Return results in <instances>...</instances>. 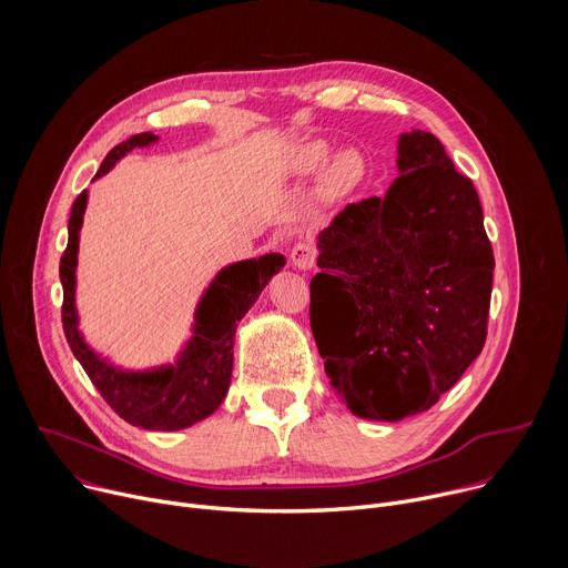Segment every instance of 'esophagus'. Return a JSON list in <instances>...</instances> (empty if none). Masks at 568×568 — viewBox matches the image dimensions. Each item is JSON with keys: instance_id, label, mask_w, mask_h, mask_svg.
I'll return each mask as SVG.
<instances>
[{"instance_id": "esophagus-1", "label": "esophagus", "mask_w": 568, "mask_h": 568, "mask_svg": "<svg viewBox=\"0 0 568 568\" xmlns=\"http://www.w3.org/2000/svg\"><path fill=\"white\" fill-rule=\"evenodd\" d=\"M314 261H316V252H314V245L307 240L303 242H296V245L292 247L290 252V263L301 270V272H307L314 267Z\"/></svg>"}]
</instances>
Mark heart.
<instances>
[{"instance_id":"b5f03b06","label":"heart","mask_w":568,"mask_h":568,"mask_svg":"<svg viewBox=\"0 0 568 568\" xmlns=\"http://www.w3.org/2000/svg\"><path fill=\"white\" fill-rule=\"evenodd\" d=\"M331 152H333L331 143L323 139L298 141L285 152V159H283L285 173L290 178H310L325 164ZM328 161L329 164L321 173L323 197L344 200L364 184L368 173V159L359 148L346 145L337 150Z\"/></svg>"}]
</instances>
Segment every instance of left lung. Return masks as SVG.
Segmentation results:
<instances>
[{
	"label": "left lung",
	"mask_w": 568,
	"mask_h": 568,
	"mask_svg": "<svg viewBox=\"0 0 568 568\" xmlns=\"http://www.w3.org/2000/svg\"><path fill=\"white\" fill-rule=\"evenodd\" d=\"M397 175L318 233L310 283L331 386L384 423L434 407L480 355L495 272L474 184L432 132L399 134Z\"/></svg>",
	"instance_id": "obj_1"
}]
</instances>
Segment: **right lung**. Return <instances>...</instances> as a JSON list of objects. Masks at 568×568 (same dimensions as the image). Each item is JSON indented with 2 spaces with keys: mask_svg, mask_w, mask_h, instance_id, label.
<instances>
[{
  "mask_svg": "<svg viewBox=\"0 0 568 568\" xmlns=\"http://www.w3.org/2000/svg\"><path fill=\"white\" fill-rule=\"evenodd\" d=\"M159 136L141 132L108 152L94 180L108 175L134 148H148ZM90 193L83 191L69 215V240L60 258L62 328L73 357L85 368L110 407L130 425L150 432L186 429L220 409L233 371V337L240 318L250 312L274 274L285 267L283 254H263L222 267L204 287L191 323V337L173 362L150 368H125L90 346L80 331L75 307V267L80 229Z\"/></svg>",
  "mask_w": 568,
  "mask_h": 568,
  "instance_id": "obj_1",
  "label": "right lung"
}]
</instances>
